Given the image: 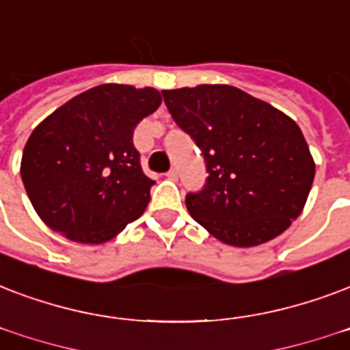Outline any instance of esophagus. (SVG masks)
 <instances>
[{"instance_id": "esophagus-1", "label": "esophagus", "mask_w": 350, "mask_h": 350, "mask_svg": "<svg viewBox=\"0 0 350 350\" xmlns=\"http://www.w3.org/2000/svg\"><path fill=\"white\" fill-rule=\"evenodd\" d=\"M165 176H167L169 180L176 181V180H178V170H176V169H170L169 172H167V174H165Z\"/></svg>"}]
</instances>
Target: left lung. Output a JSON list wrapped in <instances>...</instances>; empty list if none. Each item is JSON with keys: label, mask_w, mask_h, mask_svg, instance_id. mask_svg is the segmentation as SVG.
<instances>
[{"label": "left lung", "mask_w": 350, "mask_h": 350, "mask_svg": "<svg viewBox=\"0 0 350 350\" xmlns=\"http://www.w3.org/2000/svg\"><path fill=\"white\" fill-rule=\"evenodd\" d=\"M176 124L204 154L207 180L191 217L215 239L250 247L275 239L305 207L316 165L293 119L226 84L163 90Z\"/></svg>", "instance_id": "1"}]
</instances>
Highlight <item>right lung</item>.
Wrapping results in <instances>:
<instances>
[{
    "label": "right lung",
    "instance_id": "right-lung-1",
    "mask_svg": "<svg viewBox=\"0 0 350 350\" xmlns=\"http://www.w3.org/2000/svg\"><path fill=\"white\" fill-rule=\"evenodd\" d=\"M154 88L103 84L80 93L34 128L21 180L38 217L80 244H103L143 215L154 181L133 130L159 108Z\"/></svg>",
    "mask_w": 350,
    "mask_h": 350
}]
</instances>
